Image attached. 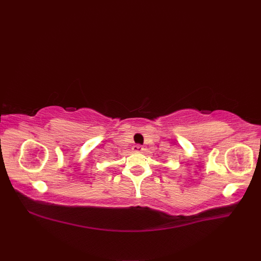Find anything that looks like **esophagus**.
<instances>
[{
  "instance_id": "esophagus-1",
  "label": "esophagus",
  "mask_w": 261,
  "mask_h": 261,
  "mask_svg": "<svg viewBox=\"0 0 261 261\" xmlns=\"http://www.w3.org/2000/svg\"><path fill=\"white\" fill-rule=\"evenodd\" d=\"M134 150L136 152H141L143 150V147L141 145H136V146H134Z\"/></svg>"
}]
</instances>
